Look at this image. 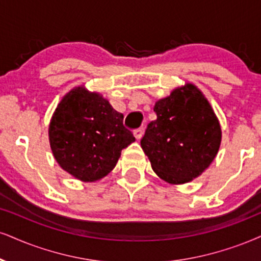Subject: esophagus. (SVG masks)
Returning a JSON list of instances; mask_svg holds the SVG:
<instances>
[{
  "label": "esophagus",
  "mask_w": 261,
  "mask_h": 261,
  "mask_svg": "<svg viewBox=\"0 0 261 261\" xmlns=\"http://www.w3.org/2000/svg\"><path fill=\"white\" fill-rule=\"evenodd\" d=\"M133 134H134V137H136V139L137 140H140L141 138H143V134H144V132H143V129H136L133 132Z\"/></svg>",
  "instance_id": "1"
}]
</instances>
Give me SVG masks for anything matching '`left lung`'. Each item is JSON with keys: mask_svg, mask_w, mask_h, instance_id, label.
<instances>
[{"mask_svg": "<svg viewBox=\"0 0 261 261\" xmlns=\"http://www.w3.org/2000/svg\"><path fill=\"white\" fill-rule=\"evenodd\" d=\"M157 118L140 141L153 172L172 185L192 181L211 166L221 144V127L208 99L194 83L155 102Z\"/></svg>", "mask_w": 261, "mask_h": 261, "instance_id": "8db88e82", "label": "left lung"}]
</instances>
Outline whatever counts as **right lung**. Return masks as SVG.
Segmentation results:
<instances>
[{"label":"right lung","instance_id":"right-lung-1","mask_svg":"<svg viewBox=\"0 0 261 261\" xmlns=\"http://www.w3.org/2000/svg\"><path fill=\"white\" fill-rule=\"evenodd\" d=\"M48 138L58 165L85 182L108 175L121 151L136 141L123 125V115L85 86L63 96L50 118Z\"/></svg>","mask_w":261,"mask_h":261}]
</instances>
